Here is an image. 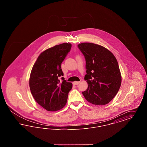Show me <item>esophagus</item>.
<instances>
[{"label":"esophagus","instance_id":"1","mask_svg":"<svg viewBox=\"0 0 147 147\" xmlns=\"http://www.w3.org/2000/svg\"><path fill=\"white\" fill-rule=\"evenodd\" d=\"M80 82H73V84H74V85H78V84H79L80 83Z\"/></svg>","mask_w":147,"mask_h":147}]
</instances>
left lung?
Listing matches in <instances>:
<instances>
[{
	"label": "left lung",
	"mask_w": 147,
	"mask_h": 147,
	"mask_svg": "<svg viewBox=\"0 0 147 147\" xmlns=\"http://www.w3.org/2000/svg\"><path fill=\"white\" fill-rule=\"evenodd\" d=\"M86 61L84 77L88 89L82 92L84 98L93 105H104L118 92L122 77L119 64L112 52L97 44L84 42L78 45Z\"/></svg>",
	"instance_id": "obj_1"
}]
</instances>
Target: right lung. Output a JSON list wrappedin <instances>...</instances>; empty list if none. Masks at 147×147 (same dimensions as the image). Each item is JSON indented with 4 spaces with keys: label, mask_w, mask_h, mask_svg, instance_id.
I'll use <instances>...</instances> for the list:
<instances>
[{
    "label": "right lung",
    "mask_w": 147,
    "mask_h": 147,
    "mask_svg": "<svg viewBox=\"0 0 147 147\" xmlns=\"http://www.w3.org/2000/svg\"><path fill=\"white\" fill-rule=\"evenodd\" d=\"M71 44L63 43L46 49L38 57L31 71L29 86L35 101L49 111H56L66 105L71 83L63 76L61 63L70 51Z\"/></svg>",
    "instance_id": "1"
}]
</instances>
